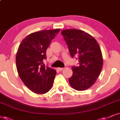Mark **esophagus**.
Wrapping results in <instances>:
<instances>
[{
	"label": "esophagus",
	"mask_w": 120,
	"mask_h": 120,
	"mask_svg": "<svg viewBox=\"0 0 120 120\" xmlns=\"http://www.w3.org/2000/svg\"><path fill=\"white\" fill-rule=\"evenodd\" d=\"M63 69H64V68H58V69L60 71H62Z\"/></svg>",
	"instance_id": "obj_1"
}]
</instances>
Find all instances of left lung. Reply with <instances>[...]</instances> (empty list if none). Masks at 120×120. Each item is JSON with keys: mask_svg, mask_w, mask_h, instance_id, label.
Segmentation results:
<instances>
[{"mask_svg": "<svg viewBox=\"0 0 120 120\" xmlns=\"http://www.w3.org/2000/svg\"><path fill=\"white\" fill-rule=\"evenodd\" d=\"M62 35L72 58L78 56L79 66H72L70 85L77 91H84L96 82L101 73L103 58L96 40L84 31L77 29L63 30Z\"/></svg>", "mask_w": 120, "mask_h": 120, "instance_id": "8db88e82", "label": "left lung"}]
</instances>
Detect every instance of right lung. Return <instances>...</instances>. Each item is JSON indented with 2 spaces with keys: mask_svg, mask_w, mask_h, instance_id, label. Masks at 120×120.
<instances>
[{
  "mask_svg": "<svg viewBox=\"0 0 120 120\" xmlns=\"http://www.w3.org/2000/svg\"><path fill=\"white\" fill-rule=\"evenodd\" d=\"M60 29L43 30L26 37L16 54V66L19 77L29 90L38 94L48 92L52 87L56 71L45 66L46 51Z\"/></svg>",
  "mask_w": 120,
  "mask_h": 120,
  "instance_id": "add662e5",
  "label": "right lung"
}]
</instances>
